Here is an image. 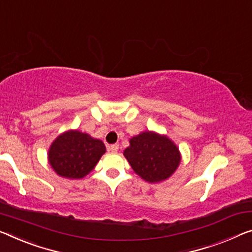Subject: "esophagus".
I'll use <instances>...</instances> for the list:
<instances>
[{"label":"esophagus","mask_w":252,"mask_h":252,"mask_svg":"<svg viewBox=\"0 0 252 252\" xmlns=\"http://www.w3.org/2000/svg\"><path fill=\"white\" fill-rule=\"evenodd\" d=\"M118 149H119L118 144H113V145H110L109 148H108V150L111 151V152H117Z\"/></svg>","instance_id":"1"}]
</instances>
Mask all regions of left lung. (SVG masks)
<instances>
[{"label":"left lung","mask_w":252,"mask_h":252,"mask_svg":"<svg viewBox=\"0 0 252 252\" xmlns=\"http://www.w3.org/2000/svg\"><path fill=\"white\" fill-rule=\"evenodd\" d=\"M124 156L134 172L151 184L171 177L181 161L179 149L171 139L150 130L131 137Z\"/></svg>","instance_id":"obj_1"}]
</instances>
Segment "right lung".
Segmentation results:
<instances>
[{"mask_svg":"<svg viewBox=\"0 0 252 252\" xmlns=\"http://www.w3.org/2000/svg\"><path fill=\"white\" fill-rule=\"evenodd\" d=\"M106 146L100 139L79 130H67L52 143L48 161L57 175L67 179H81L94 169Z\"/></svg>","mask_w":252,"mask_h":252,"instance_id":"right-lung-1","label":"right lung"}]
</instances>
